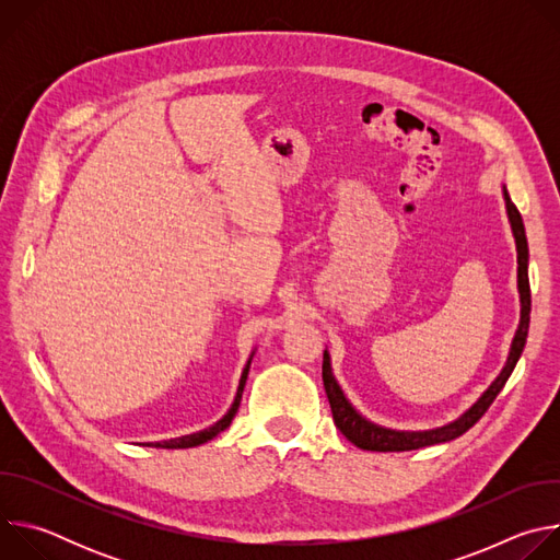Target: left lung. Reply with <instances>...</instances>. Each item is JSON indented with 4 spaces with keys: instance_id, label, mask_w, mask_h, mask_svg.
<instances>
[{
    "instance_id": "left-lung-1",
    "label": "left lung",
    "mask_w": 560,
    "mask_h": 560,
    "mask_svg": "<svg viewBox=\"0 0 560 560\" xmlns=\"http://www.w3.org/2000/svg\"><path fill=\"white\" fill-rule=\"evenodd\" d=\"M505 195V206H508V217L512 223V232L516 238V253H518V294H521V322H518V330L514 335L512 341V350L508 357L505 368L501 370V374L497 376V381L483 392V396L454 423L439 428V430H430V432H396V430H387V428H378L370 421H365L350 404L348 398L343 396L339 383L332 376V368H330V354L324 352V387L328 394V401L332 408V419L335 425L341 430V434L354 443L361 450H370V452H406V450H419L425 445H436V443H445L452 441L460 434H465L478 419H481L488 408L494 404V398L499 396V392L503 389V385L508 383L523 348L527 341V330H529V312H532V292H529V277H527V259H529V250H527V236H525V225L521 219L518 208L512 203L508 190H503Z\"/></svg>"
}]
</instances>
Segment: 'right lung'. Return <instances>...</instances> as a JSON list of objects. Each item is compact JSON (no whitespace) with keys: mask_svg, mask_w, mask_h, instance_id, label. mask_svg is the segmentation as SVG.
Returning <instances> with one entry per match:
<instances>
[{"mask_svg":"<svg viewBox=\"0 0 560 560\" xmlns=\"http://www.w3.org/2000/svg\"><path fill=\"white\" fill-rule=\"evenodd\" d=\"M248 370H250V361H248V365H246V370H244V374H242V381H238V389H236L232 408H230L228 415H225L221 421H217L212 428H208V430H203V432H197V434H188V436H179V439H171V441H162V443H145V445L177 450V447H197V445H201V443L214 439L219 432H223V430L232 423V419H234V415H236V410H238V404H242V394H244V385H246V378H248Z\"/></svg>","mask_w":560,"mask_h":560,"instance_id":"obj_1","label":"right lung"}]
</instances>
